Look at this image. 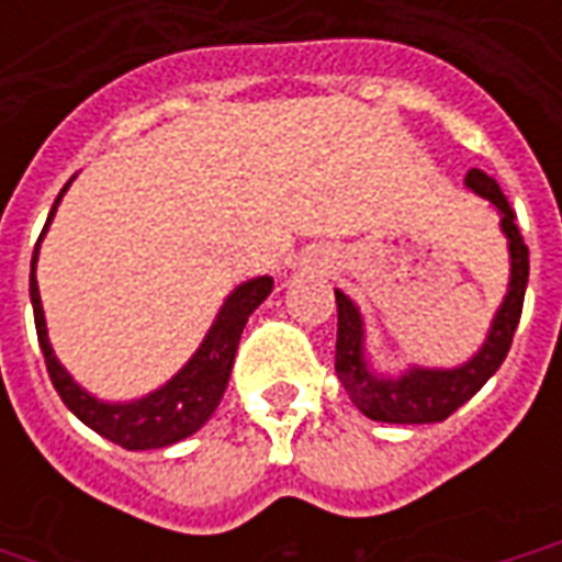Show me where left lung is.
<instances>
[{
    "instance_id": "obj_1",
    "label": "left lung",
    "mask_w": 562,
    "mask_h": 562,
    "mask_svg": "<svg viewBox=\"0 0 562 562\" xmlns=\"http://www.w3.org/2000/svg\"><path fill=\"white\" fill-rule=\"evenodd\" d=\"M463 186L484 198L499 216V232L508 246V285L496 306L484 342L458 367L406 364L397 373H382L367 352V322L361 306L340 289L337 294V355L334 370L352 403L373 422L385 424H434L446 422L458 406L470 401L506 361L508 346L524 310V292L530 280V252L520 237L515 210L494 177L470 168Z\"/></svg>"
}]
</instances>
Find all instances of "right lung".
Listing matches in <instances>:
<instances>
[{
  "instance_id": "right-lung-1",
  "label": "right lung",
  "mask_w": 562,
  "mask_h": 562,
  "mask_svg": "<svg viewBox=\"0 0 562 562\" xmlns=\"http://www.w3.org/2000/svg\"><path fill=\"white\" fill-rule=\"evenodd\" d=\"M75 180V177H71ZM68 180L63 192L56 195L50 216L44 222V232L35 244L30 268V301L32 313H35V330H38V346L44 352V364L50 373L56 394L63 397L71 413L78 415L80 422L90 430H95L104 439H111L116 446L128 448V451H147V448H165L180 442L186 436L201 430L207 418L216 413L228 376H232L234 355H237V342L244 334L246 322L256 313L258 306L268 301L273 292V277H252V280L234 285L228 297L222 301L220 313L213 318V325L204 334V340L198 342L192 358L186 361L168 382H161L159 389H153L144 397L135 401H104L95 397L92 391L80 385L78 379L68 373L63 361L56 358L50 337H47V318H44L42 292H38V280H35V268H38V249L50 222L56 216L59 201L68 192Z\"/></svg>"
}]
</instances>
